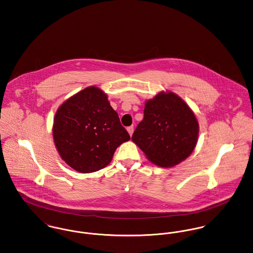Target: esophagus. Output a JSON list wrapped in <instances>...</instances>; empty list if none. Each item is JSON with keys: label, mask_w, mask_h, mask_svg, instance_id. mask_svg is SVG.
I'll return each mask as SVG.
<instances>
[{"label": "esophagus", "mask_w": 253, "mask_h": 253, "mask_svg": "<svg viewBox=\"0 0 253 253\" xmlns=\"http://www.w3.org/2000/svg\"><path fill=\"white\" fill-rule=\"evenodd\" d=\"M127 131H128V133L130 134V136H132V135H133V132H134V126H129V127L127 128Z\"/></svg>", "instance_id": "1"}]
</instances>
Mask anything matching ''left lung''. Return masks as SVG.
Wrapping results in <instances>:
<instances>
[{
    "instance_id": "obj_1",
    "label": "left lung",
    "mask_w": 253,
    "mask_h": 253,
    "mask_svg": "<svg viewBox=\"0 0 253 253\" xmlns=\"http://www.w3.org/2000/svg\"><path fill=\"white\" fill-rule=\"evenodd\" d=\"M143 115L132 139L150 162L169 168L192 154L199 126L194 112L178 95L159 93L145 103Z\"/></svg>"
}]
</instances>
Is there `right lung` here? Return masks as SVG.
I'll return each instance as SVG.
<instances>
[{"label":"right lung","instance_id":"add662e5","mask_svg":"<svg viewBox=\"0 0 253 253\" xmlns=\"http://www.w3.org/2000/svg\"><path fill=\"white\" fill-rule=\"evenodd\" d=\"M53 136L61 159L82 173L107 167L117 147L130 139L107 94L89 86L58 108Z\"/></svg>","mask_w":253,"mask_h":253}]
</instances>
